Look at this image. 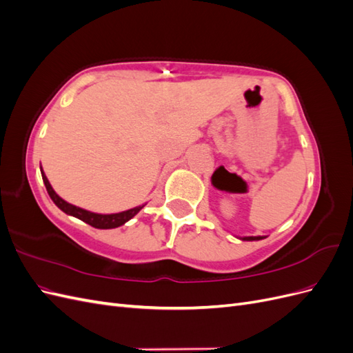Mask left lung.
Instances as JSON below:
<instances>
[{
	"label": "left lung",
	"mask_w": 353,
	"mask_h": 353,
	"mask_svg": "<svg viewBox=\"0 0 353 353\" xmlns=\"http://www.w3.org/2000/svg\"><path fill=\"white\" fill-rule=\"evenodd\" d=\"M262 239H265V237H262V236H250V237H240V240H243V241H258V240H262Z\"/></svg>",
	"instance_id": "obj_1"
}]
</instances>
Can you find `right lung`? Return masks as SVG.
Masks as SVG:
<instances>
[{
  "label": "right lung",
  "instance_id": "1",
  "mask_svg": "<svg viewBox=\"0 0 353 353\" xmlns=\"http://www.w3.org/2000/svg\"><path fill=\"white\" fill-rule=\"evenodd\" d=\"M41 175H42V181H44L46 188L48 191V196L51 197V200L54 201V205L63 210L65 213L70 216L78 218L81 221H83L85 223H88V225L94 227V228H100V230H110V228H117L123 225L125 222H128L130 219H132L138 212H140L145 205L141 206H137L132 209H128L125 212H119V213H109V215H103V213H94L90 210H85L82 208L78 206H73L70 203H68L66 200H63L54 190H52L50 181L47 179L44 170L41 168Z\"/></svg>",
  "mask_w": 353,
  "mask_h": 353
}]
</instances>
